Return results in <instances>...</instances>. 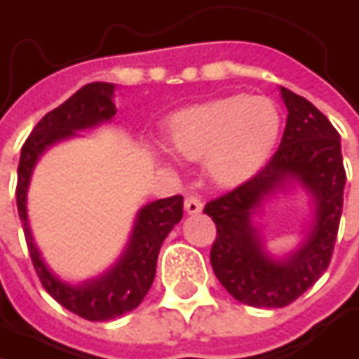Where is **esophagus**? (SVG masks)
<instances>
[{
	"label": "esophagus",
	"mask_w": 359,
	"mask_h": 359,
	"mask_svg": "<svg viewBox=\"0 0 359 359\" xmlns=\"http://www.w3.org/2000/svg\"><path fill=\"white\" fill-rule=\"evenodd\" d=\"M203 210V203H201V199L199 197H187L184 199V212L187 214H191V216H195V214H199Z\"/></svg>",
	"instance_id": "34e87169"
}]
</instances>
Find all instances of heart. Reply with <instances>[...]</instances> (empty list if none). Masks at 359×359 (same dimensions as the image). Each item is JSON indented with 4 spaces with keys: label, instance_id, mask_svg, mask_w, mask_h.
Instances as JSON below:
<instances>
[{
    "label": "heart",
    "instance_id": "heart-1",
    "mask_svg": "<svg viewBox=\"0 0 359 359\" xmlns=\"http://www.w3.org/2000/svg\"><path fill=\"white\" fill-rule=\"evenodd\" d=\"M278 133L276 106L245 93L180 109L168 122L172 149L184 160H205L210 179L222 187L250 180L272 156Z\"/></svg>",
    "mask_w": 359,
    "mask_h": 359
}]
</instances>
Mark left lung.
Returning a JSON list of instances; mask_svg holds the SVG:
<instances>
[{
	"mask_svg": "<svg viewBox=\"0 0 359 359\" xmlns=\"http://www.w3.org/2000/svg\"><path fill=\"white\" fill-rule=\"evenodd\" d=\"M280 97L289 116L270 162L203 208L216 224L210 251L214 274L237 302L253 308H285L323 276L343 212L345 168L339 133L306 97L285 87ZM293 182L315 197V220L297 250L287 258H272L252 226V216L266 196Z\"/></svg>",
	"mask_w": 359,
	"mask_h": 359,
	"instance_id": "1",
	"label": "left lung"
}]
</instances>
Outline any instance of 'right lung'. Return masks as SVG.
<instances>
[{
    "label": "right lung",
    "mask_w": 359,
    "mask_h": 359,
    "mask_svg": "<svg viewBox=\"0 0 359 359\" xmlns=\"http://www.w3.org/2000/svg\"><path fill=\"white\" fill-rule=\"evenodd\" d=\"M114 89L116 87L111 83L85 85L62 106L47 111L36 122L33 133L22 145L20 164H18V184H16L18 216L25 224L27 248L41 285L66 310L91 323L118 318L135 310L143 302L156 276L160 248L168 237V233L175 229V224H179L182 218L180 195L158 199L143 205L137 214L133 235L120 259L106 274L87 280L83 285H68L60 280L43 262L41 251L36 250L33 233L29 229V214H27V191H29L33 168L39 156L53 143L74 137L76 130H85L111 120L116 114V106L111 102Z\"/></svg>",
    "instance_id": "add662e5"
}]
</instances>
